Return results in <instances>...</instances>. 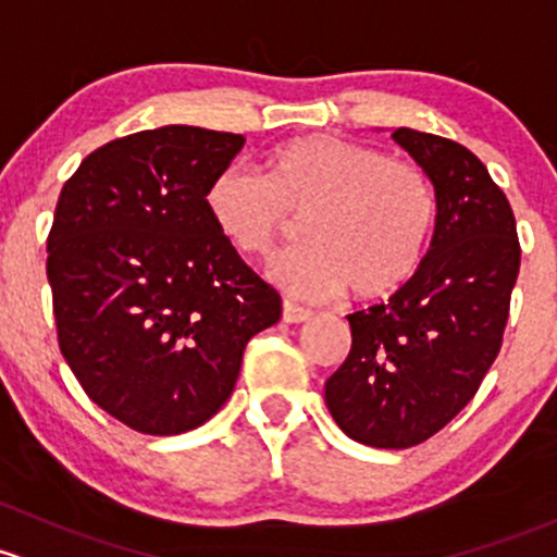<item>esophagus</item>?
I'll use <instances>...</instances> for the list:
<instances>
[{"instance_id": "34e87169", "label": "esophagus", "mask_w": 557, "mask_h": 557, "mask_svg": "<svg viewBox=\"0 0 557 557\" xmlns=\"http://www.w3.org/2000/svg\"><path fill=\"white\" fill-rule=\"evenodd\" d=\"M311 317H313V313L308 311V308L297 306V302H292V300H284V321H286V324H302V321H308Z\"/></svg>"}]
</instances>
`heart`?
<instances>
[{
    "label": "heart",
    "instance_id": "1",
    "mask_svg": "<svg viewBox=\"0 0 557 557\" xmlns=\"http://www.w3.org/2000/svg\"><path fill=\"white\" fill-rule=\"evenodd\" d=\"M206 211L246 257L271 260L308 220L311 244L271 265V278L302 300L351 286L383 300L418 273L437 198L418 163L337 136H297L262 160V176L227 169L211 182Z\"/></svg>",
    "mask_w": 557,
    "mask_h": 557
}]
</instances>
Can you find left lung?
<instances>
[{"label": "left lung", "instance_id": "8db88e82", "mask_svg": "<svg viewBox=\"0 0 557 557\" xmlns=\"http://www.w3.org/2000/svg\"><path fill=\"white\" fill-rule=\"evenodd\" d=\"M392 136L434 185L432 246L392 300L348 317L351 351L324 399L351 440L403 450L434 437L478 394L502 348L520 240L512 206L478 154L412 128Z\"/></svg>", "mask_w": 557, "mask_h": 557}]
</instances>
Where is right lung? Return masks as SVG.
Masks as SVG:
<instances>
[{"label": "right lung", "instance_id": "add662e5", "mask_svg": "<svg viewBox=\"0 0 557 557\" xmlns=\"http://www.w3.org/2000/svg\"><path fill=\"white\" fill-rule=\"evenodd\" d=\"M244 136L163 125L90 152L48 236L59 346L83 392L154 437L209 421L244 348L281 319V295L220 236L211 182Z\"/></svg>", "mask_w": 557, "mask_h": 557}]
</instances>
